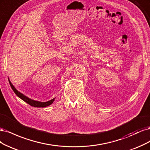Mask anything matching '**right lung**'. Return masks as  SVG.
Wrapping results in <instances>:
<instances>
[{
  "mask_svg": "<svg viewBox=\"0 0 150 150\" xmlns=\"http://www.w3.org/2000/svg\"><path fill=\"white\" fill-rule=\"evenodd\" d=\"M8 81H9V83H10V85L11 86L12 89L14 91V93L16 94V95L18 96V97L21 98L22 100H23L24 101H25V102H26L28 104H29L30 105L32 106V107H47V106L51 105L53 102H54L55 99V98H54V99H52V100H51L49 101H46V102H41V101L33 100L32 99H30L29 98H28L27 96L23 95L21 92H19V91H17L16 89V88L14 87L13 85L12 84V83L11 82V81L8 80Z\"/></svg>",
  "mask_w": 150,
  "mask_h": 150,
  "instance_id": "add662e5",
  "label": "right lung"
}]
</instances>
